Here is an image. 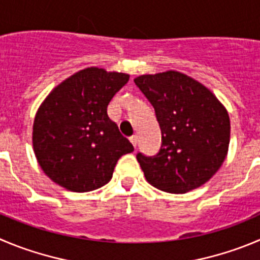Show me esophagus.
<instances>
[{
	"label": "esophagus",
	"mask_w": 260,
	"mask_h": 260,
	"mask_svg": "<svg viewBox=\"0 0 260 260\" xmlns=\"http://www.w3.org/2000/svg\"><path fill=\"white\" fill-rule=\"evenodd\" d=\"M130 142H132V144L134 145V148H137V144H138V137H137V135H133V137L130 138Z\"/></svg>",
	"instance_id": "34e87169"
}]
</instances>
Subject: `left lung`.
<instances>
[{
	"instance_id": "8db88e82",
	"label": "left lung",
	"mask_w": 260,
	"mask_h": 260,
	"mask_svg": "<svg viewBox=\"0 0 260 260\" xmlns=\"http://www.w3.org/2000/svg\"><path fill=\"white\" fill-rule=\"evenodd\" d=\"M134 83L154 108L162 133L157 154H137L147 181L172 194L206 184L229 150L226 108L208 88L179 71L140 75Z\"/></svg>"
}]
</instances>
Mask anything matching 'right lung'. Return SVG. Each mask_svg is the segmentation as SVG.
I'll use <instances>...</instances> for the list:
<instances>
[{
	"instance_id": "right-lung-1",
	"label": "right lung",
	"mask_w": 260,
	"mask_h": 260,
	"mask_svg": "<svg viewBox=\"0 0 260 260\" xmlns=\"http://www.w3.org/2000/svg\"><path fill=\"white\" fill-rule=\"evenodd\" d=\"M128 78L84 69L44 100L34 118L33 148L52 181L75 192L95 190L112 179L118 158L134 150L107 115L108 103Z\"/></svg>"
}]
</instances>
